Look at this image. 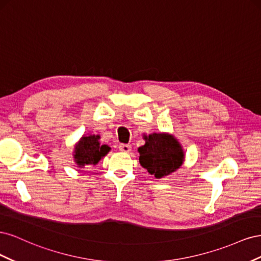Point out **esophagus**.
I'll return each instance as SVG.
<instances>
[{
  "label": "esophagus",
  "mask_w": 261,
  "mask_h": 261,
  "mask_svg": "<svg viewBox=\"0 0 261 261\" xmlns=\"http://www.w3.org/2000/svg\"><path fill=\"white\" fill-rule=\"evenodd\" d=\"M118 149H120L121 151H123V152H129V151H130V149H132V147H130V145L120 144V145H118Z\"/></svg>",
  "instance_id": "obj_1"
}]
</instances>
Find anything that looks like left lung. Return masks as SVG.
Masks as SVG:
<instances>
[{
  "label": "left lung",
  "mask_w": 261,
  "mask_h": 261,
  "mask_svg": "<svg viewBox=\"0 0 261 261\" xmlns=\"http://www.w3.org/2000/svg\"><path fill=\"white\" fill-rule=\"evenodd\" d=\"M139 151V163L155 178L176 171L184 161V152L178 141L168 134H151Z\"/></svg>",
  "instance_id": "1"
}]
</instances>
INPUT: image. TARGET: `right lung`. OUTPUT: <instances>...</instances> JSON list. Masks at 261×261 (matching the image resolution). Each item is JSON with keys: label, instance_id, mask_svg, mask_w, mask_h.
<instances>
[{"label": "right lung", "instance_id": "right-lung-1", "mask_svg": "<svg viewBox=\"0 0 261 261\" xmlns=\"http://www.w3.org/2000/svg\"><path fill=\"white\" fill-rule=\"evenodd\" d=\"M99 138L100 136L94 135L83 137L80 143L76 145L74 158L80 167L97 164L101 158L110 151V147L107 145H100Z\"/></svg>", "mask_w": 261, "mask_h": 261}]
</instances>
